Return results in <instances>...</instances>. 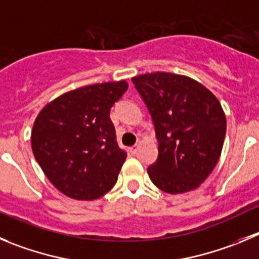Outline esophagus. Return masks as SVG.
<instances>
[{
    "label": "esophagus",
    "instance_id": "obj_1",
    "mask_svg": "<svg viewBox=\"0 0 259 259\" xmlns=\"http://www.w3.org/2000/svg\"><path fill=\"white\" fill-rule=\"evenodd\" d=\"M138 149H139V146H138V144H135L134 147H132V148H130V153L135 154L138 152Z\"/></svg>",
    "mask_w": 259,
    "mask_h": 259
}]
</instances>
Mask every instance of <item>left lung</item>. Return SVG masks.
Returning a JSON list of instances; mask_svg holds the SVG:
<instances>
[{"instance_id":"obj_1","label":"left lung","mask_w":259,"mask_h":259,"mask_svg":"<svg viewBox=\"0 0 259 259\" xmlns=\"http://www.w3.org/2000/svg\"><path fill=\"white\" fill-rule=\"evenodd\" d=\"M154 124L158 157L148 175L168 194L194 190L219 162L226 116L213 93L185 75L151 72L132 78Z\"/></svg>"}]
</instances>
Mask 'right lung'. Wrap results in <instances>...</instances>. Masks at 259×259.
Instances as JSON below:
<instances>
[{
	"mask_svg": "<svg viewBox=\"0 0 259 259\" xmlns=\"http://www.w3.org/2000/svg\"><path fill=\"white\" fill-rule=\"evenodd\" d=\"M127 87L125 80L81 87L55 98L38 113L31 149L62 194L93 200L116 184L126 153L116 143L110 110Z\"/></svg>",
	"mask_w": 259,
	"mask_h": 259,
	"instance_id": "right-lung-1",
	"label": "right lung"
}]
</instances>
